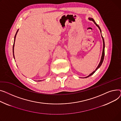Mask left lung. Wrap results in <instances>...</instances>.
Instances as JSON below:
<instances>
[{
	"mask_svg": "<svg viewBox=\"0 0 121 121\" xmlns=\"http://www.w3.org/2000/svg\"><path fill=\"white\" fill-rule=\"evenodd\" d=\"M89 20H92V21H93V22H94V23L96 24V25L99 28V29H100V31H101V29H100V27L99 26V25L95 22V21H94V20L92 18H89ZM102 38H103V53H102V58H101V61H100V62L99 63V65H98V67H97V68L96 69V70L94 71H93V72H92V73H91L89 76H87V77H85L86 78H88V77H90V76H91V75H93L96 71H97V70L101 66V65H102V63H103V60H104V46H105V45H104V39H103V37H102Z\"/></svg>",
	"mask_w": 121,
	"mask_h": 121,
	"instance_id": "1",
	"label": "left lung"
}]
</instances>
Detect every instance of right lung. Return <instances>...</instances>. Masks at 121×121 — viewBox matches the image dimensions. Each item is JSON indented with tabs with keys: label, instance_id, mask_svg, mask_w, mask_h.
Segmentation results:
<instances>
[{
	"label": "right lung",
	"instance_id": "1",
	"mask_svg": "<svg viewBox=\"0 0 121 121\" xmlns=\"http://www.w3.org/2000/svg\"><path fill=\"white\" fill-rule=\"evenodd\" d=\"M18 31V30L17 31V33H16V35H15V39H14V42H13V58H14V59H15V56H14V51H13V50H14V46H15V39H16V35H17V33ZM38 81L40 82V81Z\"/></svg>",
	"mask_w": 121,
	"mask_h": 121
}]
</instances>
